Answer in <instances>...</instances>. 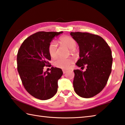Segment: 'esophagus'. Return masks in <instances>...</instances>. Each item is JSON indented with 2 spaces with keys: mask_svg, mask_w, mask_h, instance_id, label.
<instances>
[{
  "mask_svg": "<svg viewBox=\"0 0 125 125\" xmlns=\"http://www.w3.org/2000/svg\"><path fill=\"white\" fill-rule=\"evenodd\" d=\"M67 72V70H63V74L66 73Z\"/></svg>",
  "mask_w": 125,
  "mask_h": 125,
  "instance_id": "esophagus-1",
  "label": "esophagus"
}]
</instances>
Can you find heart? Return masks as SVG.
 I'll use <instances>...</instances> for the list:
<instances>
[{
    "label": "heart",
    "mask_w": 125,
    "mask_h": 125,
    "mask_svg": "<svg viewBox=\"0 0 125 125\" xmlns=\"http://www.w3.org/2000/svg\"><path fill=\"white\" fill-rule=\"evenodd\" d=\"M60 42L62 45H64L68 48L71 49V52H76V49H75L76 42L73 38L69 36H63L60 39ZM49 55L51 57H55L57 53V45L55 41H52L49 44L48 47ZM73 61L71 58H58L55 61L54 64L56 67L62 69H68L70 66Z\"/></svg>",
    "instance_id": "1"
}]
</instances>
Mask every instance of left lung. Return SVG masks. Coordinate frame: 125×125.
Returning a JSON list of instances; mask_svg holds the SVG:
<instances>
[{"label":"left lung","mask_w":125,"mask_h":125,"mask_svg":"<svg viewBox=\"0 0 125 125\" xmlns=\"http://www.w3.org/2000/svg\"><path fill=\"white\" fill-rule=\"evenodd\" d=\"M70 35L79 47L80 59L76 65L87 67L83 72L74 70V89L79 96L91 98L102 91L107 83L112 72V51L100 36L78 31L71 32Z\"/></svg>","instance_id":"obj_1"}]
</instances>
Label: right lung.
Masks as SVG:
<instances>
[{"mask_svg": "<svg viewBox=\"0 0 125 125\" xmlns=\"http://www.w3.org/2000/svg\"><path fill=\"white\" fill-rule=\"evenodd\" d=\"M63 31H39L25 39L17 55V70L25 89L40 100H47L57 91L58 80L63 75L58 68L52 67L51 72H44L51 60L49 44Z\"/></svg>", "mask_w": 125, "mask_h": 125, "instance_id": "1", "label": "right lung"}]
</instances>
